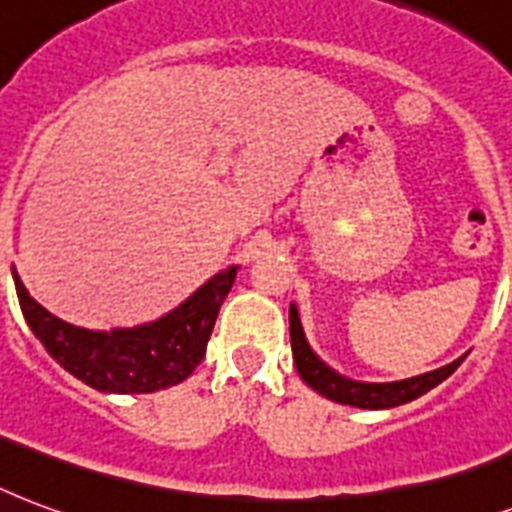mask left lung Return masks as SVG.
I'll return each instance as SVG.
<instances>
[{
    "label": "left lung",
    "mask_w": 512,
    "mask_h": 512,
    "mask_svg": "<svg viewBox=\"0 0 512 512\" xmlns=\"http://www.w3.org/2000/svg\"><path fill=\"white\" fill-rule=\"evenodd\" d=\"M291 320V350H293V363L299 368V376L304 382L310 384L312 390L326 395L328 400L344 403V406H358V408H392L400 403L425 395L427 390H433L435 384H441L443 379H449L462 358L443 368H435L430 374L411 376L403 382H384V384H371V382H352L347 376L336 374L334 368H328L323 360L310 350V344L304 339V328H301L299 312L291 304L288 312Z\"/></svg>",
    "instance_id": "obj_1"
}]
</instances>
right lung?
Returning <instances> with one entry per match:
<instances>
[{"label":"right lung","instance_id":"add662e5","mask_svg":"<svg viewBox=\"0 0 512 512\" xmlns=\"http://www.w3.org/2000/svg\"><path fill=\"white\" fill-rule=\"evenodd\" d=\"M235 275L237 267L213 275L181 307L154 323L87 331L50 315L31 299L21 277L13 272L23 318L34 336L69 374L101 392H157L184 382L205 358V347Z\"/></svg>","mask_w":512,"mask_h":512}]
</instances>
